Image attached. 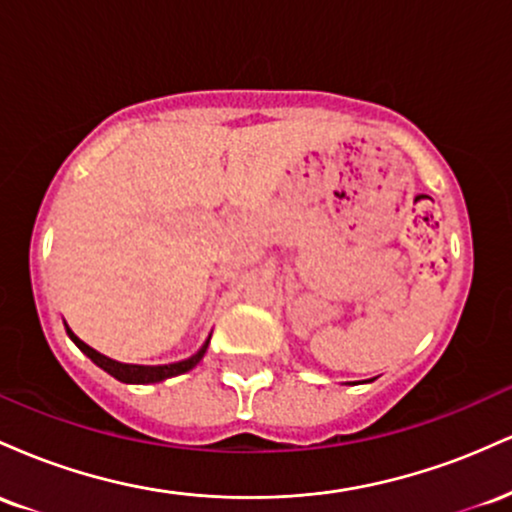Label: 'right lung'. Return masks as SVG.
I'll return each instance as SVG.
<instances>
[{"label":"right lung","mask_w":512,"mask_h":512,"mask_svg":"<svg viewBox=\"0 0 512 512\" xmlns=\"http://www.w3.org/2000/svg\"><path fill=\"white\" fill-rule=\"evenodd\" d=\"M64 327H67V334L69 339L79 346L84 354L91 358L93 363H96L98 368H103L105 373L113 375L115 380H120V383H127V385H151V383H163V380L168 378H175V375H182L187 373V370H192L197 366L199 361H202L204 354H207V346H209V339L211 334L207 337V342L199 346L197 354H192L190 358H185V361H178V363H166V366H137V363H120V361H113V358L98 354L96 349H91L86 342H81L76 334L69 330V325L64 322Z\"/></svg>","instance_id":"add662e5"}]
</instances>
